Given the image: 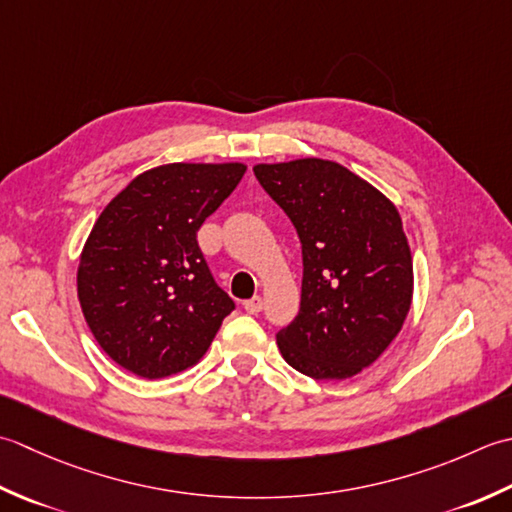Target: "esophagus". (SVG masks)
<instances>
[{
    "label": "esophagus",
    "instance_id": "1",
    "mask_svg": "<svg viewBox=\"0 0 512 512\" xmlns=\"http://www.w3.org/2000/svg\"><path fill=\"white\" fill-rule=\"evenodd\" d=\"M243 307H245V311L247 314H252V316H256L260 309H263V298L260 296H254V298H249V300H245L243 302Z\"/></svg>",
    "mask_w": 512,
    "mask_h": 512
}]
</instances>
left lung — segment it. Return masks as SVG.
Listing matches in <instances>:
<instances>
[{"label":"left lung","mask_w":512,"mask_h":512,"mask_svg":"<svg viewBox=\"0 0 512 512\" xmlns=\"http://www.w3.org/2000/svg\"><path fill=\"white\" fill-rule=\"evenodd\" d=\"M263 190L302 245L300 311L276 333L287 364L344 380L378 360L413 298V258L395 205L336 161L258 163Z\"/></svg>","instance_id":"left-lung-1"}]
</instances>
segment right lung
Instances as JSON below:
<instances>
[{
  "instance_id": "obj_1",
  "label": "right lung",
  "mask_w": 512,
  "mask_h": 512,
  "mask_svg": "<svg viewBox=\"0 0 512 512\" xmlns=\"http://www.w3.org/2000/svg\"><path fill=\"white\" fill-rule=\"evenodd\" d=\"M243 163H168L106 205L79 258L77 294L99 347L139 378H168L205 356L232 314L196 232L236 190Z\"/></svg>"
}]
</instances>
